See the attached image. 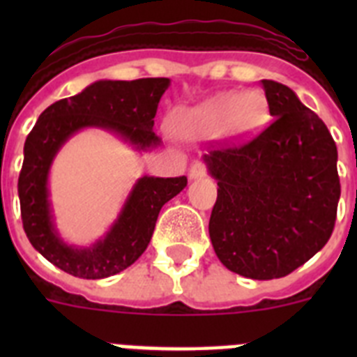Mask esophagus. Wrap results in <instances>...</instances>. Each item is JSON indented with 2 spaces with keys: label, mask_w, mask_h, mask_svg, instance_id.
<instances>
[{
  "label": "esophagus",
  "mask_w": 357,
  "mask_h": 357,
  "mask_svg": "<svg viewBox=\"0 0 357 357\" xmlns=\"http://www.w3.org/2000/svg\"><path fill=\"white\" fill-rule=\"evenodd\" d=\"M207 175V168L206 164L197 160V162L191 164V168H189V178L191 181H198V178H204Z\"/></svg>",
  "instance_id": "obj_1"
}]
</instances>
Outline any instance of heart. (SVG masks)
<instances>
[{
    "label": "heart",
    "mask_w": 357,
    "mask_h": 357,
    "mask_svg": "<svg viewBox=\"0 0 357 357\" xmlns=\"http://www.w3.org/2000/svg\"><path fill=\"white\" fill-rule=\"evenodd\" d=\"M266 102L259 93H227L188 110L176 128L184 137H211L225 128L230 135L247 137L263 125Z\"/></svg>",
    "instance_id": "1"
}]
</instances>
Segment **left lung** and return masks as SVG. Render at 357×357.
<instances>
[{
    "label": "left lung",
    "mask_w": 357,
    "mask_h": 357,
    "mask_svg": "<svg viewBox=\"0 0 357 357\" xmlns=\"http://www.w3.org/2000/svg\"><path fill=\"white\" fill-rule=\"evenodd\" d=\"M272 125L204 155L218 182L209 236L230 272L279 279L326 247L340 200L333 135L288 85L263 80Z\"/></svg>",
    "instance_id": "left-lung-1"
}]
</instances>
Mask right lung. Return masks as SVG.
I'll use <instances>...</instances> for the list:
<instances>
[{
  "mask_svg": "<svg viewBox=\"0 0 357 357\" xmlns=\"http://www.w3.org/2000/svg\"><path fill=\"white\" fill-rule=\"evenodd\" d=\"M168 87L169 78L98 80L50 105L28 134L17 182L23 229L31 247L69 275L105 279L134 264L146 250L162 206L181 193L188 178H137L107 234L91 247H75L61 238L53 220L48 188L53 159L84 128L112 132L137 151L157 148L153 118Z\"/></svg>",
  "mask_w": 357,
  "mask_h": 357,
  "instance_id": "add662e5",
  "label": "right lung"
}]
</instances>
